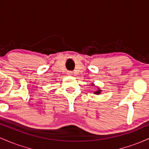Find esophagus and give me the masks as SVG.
I'll use <instances>...</instances> for the list:
<instances>
[{
	"mask_svg": "<svg viewBox=\"0 0 149 149\" xmlns=\"http://www.w3.org/2000/svg\"><path fill=\"white\" fill-rule=\"evenodd\" d=\"M67 74L69 75V76H71V75L73 74V72H72V71H68Z\"/></svg>",
	"mask_w": 149,
	"mask_h": 149,
	"instance_id": "esophagus-1",
	"label": "esophagus"
}]
</instances>
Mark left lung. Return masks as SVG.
I'll list each match as a JSON object with an SVG mask.
<instances>
[{"label":"left lung","instance_id":"obj_1","mask_svg":"<svg viewBox=\"0 0 149 149\" xmlns=\"http://www.w3.org/2000/svg\"><path fill=\"white\" fill-rule=\"evenodd\" d=\"M101 91H102V90H97V91L95 92V94H96V95H100Z\"/></svg>","mask_w":149,"mask_h":149}]
</instances>
